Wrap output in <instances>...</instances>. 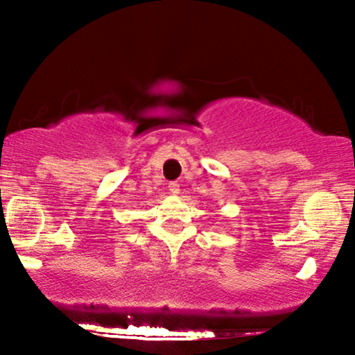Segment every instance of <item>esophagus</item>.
Listing matches in <instances>:
<instances>
[{"mask_svg":"<svg viewBox=\"0 0 355 355\" xmlns=\"http://www.w3.org/2000/svg\"><path fill=\"white\" fill-rule=\"evenodd\" d=\"M168 191H170L173 196H178L180 194V185H178L177 182H171V184L168 185Z\"/></svg>","mask_w":355,"mask_h":355,"instance_id":"esophagus-1","label":"esophagus"}]
</instances>
